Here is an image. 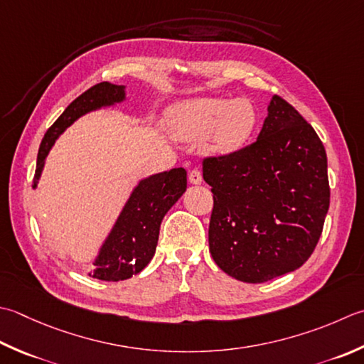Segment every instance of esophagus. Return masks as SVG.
<instances>
[{"mask_svg":"<svg viewBox=\"0 0 364 364\" xmlns=\"http://www.w3.org/2000/svg\"><path fill=\"white\" fill-rule=\"evenodd\" d=\"M203 181V178H202V172L198 168H194V170H191L189 172V183L191 184H200Z\"/></svg>","mask_w":364,"mask_h":364,"instance_id":"34e87169","label":"esophagus"}]
</instances>
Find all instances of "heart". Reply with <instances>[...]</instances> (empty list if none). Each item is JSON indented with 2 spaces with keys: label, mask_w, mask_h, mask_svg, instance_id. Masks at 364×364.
Segmentation results:
<instances>
[{
  "label": "heart",
  "mask_w": 364,
  "mask_h": 364,
  "mask_svg": "<svg viewBox=\"0 0 364 364\" xmlns=\"http://www.w3.org/2000/svg\"><path fill=\"white\" fill-rule=\"evenodd\" d=\"M255 121L254 107L246 99L203 97L175 107L167 119V129L180 141L202 139L206 154L225 156L245 146Z\"/></svg>",
  "instance_id": "1"
}]
</instances>
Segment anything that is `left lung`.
<instances>
[{"mask_svg": "<svg viewBox=\"0 0 364 364\" xmlns=\"http://www.w3.org/2000/svg\"><path fill=\"white\" fill-rule=\"evenodd\" d=\"M211 186L210 252L235 279L259 284L311 257L330 206L326 153L312 126L273 96L254 144L203 159Z\"/></svg>", "mask_w": 364, "mask_h": 364, "instance_id": "1", "label": "left lung"}]
</instances>
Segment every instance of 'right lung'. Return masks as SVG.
<instances>
[{
	"mask_svg": "<svg viewBox=\"0 0 364 364\" xmlns=\"http://www.w3.org/2000/svg\"><path fill=\"white\" fill-rule=\"evenodd\" d=\"M124 99L126 91L123 85L102 82L70 102L61 117L48 127L41 141L33 188L38 186L47 154L60 134L85 113L123 102ZM186 186V170L181 167L141 180L132 191L129 200L126 202L112 232L101 246V251L92 263L95 269L90 276L101 281L117 282L140 273L156 252L164 216L184 194Z\"/></svg>",
	"mask_w": 364,
	"mask_h": 364,
	"instance_id": "right-lung-1",
	"label": "right lung"
}]
</instances>
